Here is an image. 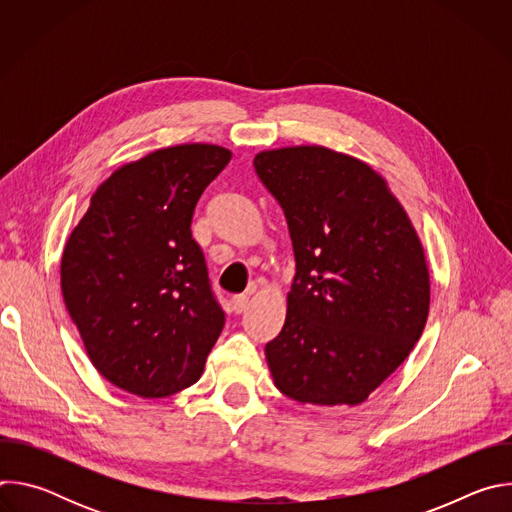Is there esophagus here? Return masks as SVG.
I'll list each match as a JSON object with an SVG mask.
<instances>
[{"instance_id": "1", "label": "esophagus", "mask_w": 512, "mask_h": 512, "mask_svg": "<svg viewBox=\"0 0 512 512\" xmlns=\"http://www.w3.org/2000/svg\"><path fill=\"white\" fill-rule=\"evenodd\" d=\"M247 308H249V296L239 294V296L233 298V310H235L237 314H243Z\"/></svg>"}]
</instances>
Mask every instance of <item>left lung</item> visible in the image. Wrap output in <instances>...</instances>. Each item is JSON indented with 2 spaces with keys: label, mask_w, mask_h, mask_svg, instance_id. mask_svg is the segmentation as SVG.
<instances>
[{
  "label": "left lung",
  "mask_w": 512,
  "mask_h": 512,
  "mask_svg": "<svg viewBox=\"0 0 512 512\" xmlns=\"http://www.w3.org/2000/svg\"><path fill=\"white\" fill-rule=\"evenodd\" d=\"M253 164L296 255L285 324L265 346L273 383L300 403L367 401L429 314V271L409 216L369 164L322 145L267 150Z\"/></svg>",
  "instance_id": "left-lung-1"
}]
</instances>
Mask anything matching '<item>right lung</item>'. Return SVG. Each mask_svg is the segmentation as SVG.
I'll return each mask as SVG.
<instances>
[{
	"label": "right lung",
	"mask_w": 512,
	"mask_h": 512,
	"mask_svg": "<svg viewBox=\"0 0 512 512\" xmlns=\"http://www.w3.org/2000/svg\"><path fill=\"white\" fill-rule=\"evenodd\" d=\"M233 154L182 143L115 170L70 233L60 287L93 367L137 397L194 385L225 326L192 214Z\"/></svg>",
	"instance_id": "obj_1"
}]
</instances>
